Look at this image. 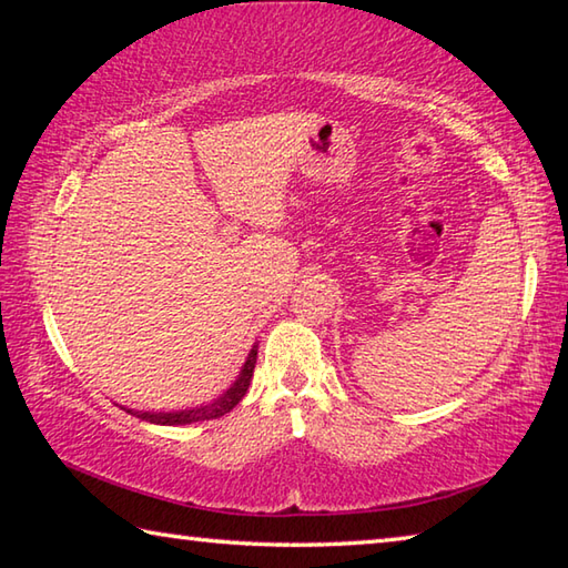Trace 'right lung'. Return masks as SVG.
<instances>
[{
	"instance_id": "add662e5",
	"label": "right lung",
	"mask_w": 568,
	"mask_h": 568,
	"mask_svg": "<svg viewBox=\"0 0 568 568\" xmlns=\"http://www.w3.org/2000/svg\"><path fill=\"white\" fill-rule=\"evenodd\" d=\"M255 361H257V345H253V351L247 353V361L240 371V376L235 378L233 386H230L223 396L205 403V406L197 408H185V410H170V413H150V410H130L134 416L150 423H158V426H185V423H195V420H213L225 416V413L233 410L243 396L247 393L250 381H253V371H255Z\"/></svg>"
}]
</instances>
